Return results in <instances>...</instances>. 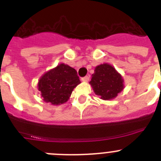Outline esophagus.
<instances>
[{
    "label": "esophagus",
    "instance_id": "obj_1",
    "mask_svg": "<svg viewBox=\"0 0 161 161\" xmlns=\"http://www.w3.org/2000/svg\"><path fill=\"white\" fill-rule=\"evenodd\" d=\"M81 80L84 82H88L89 80V76H85V77H82Z\"/></svg>",
    "mask_w": 161,
    "mask_h": 161
}]
</instances>
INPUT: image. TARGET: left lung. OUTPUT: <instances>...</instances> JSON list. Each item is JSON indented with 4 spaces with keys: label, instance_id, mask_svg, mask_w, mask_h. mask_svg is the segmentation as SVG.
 Segmentation results:
<instances>
[{
    "label": "left lung",
    "instance_id": "1",
    "mask_svg": "<svg viewBox=\"0 0 161 161\" xmlns=\"http://www.w3.org/2000/svg\"><path fill=\"white\" fill-rule=\"evenodd\" d=\"M95 94L102 100H111L124 88L123 79L113 66L103 64L95 68L89 82Z\"/></svg>",
    "mask_w": 161,
    "mask_h": 161
}]
</instances>
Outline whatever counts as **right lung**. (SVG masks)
Returning <instances> with one entry per match:
<instances>
[{
	"label": "right lung",
	"mask_w": 161,
	"mask_h": 161,
	"mask_svg": "<svg viewBox=\"0 0 161 161\" xmlns=\"http://www.w3.org/2000/svg\"><path fill=\"white\" fill-rule=\"evenodd\" d=\"M80 83L77 72L72 67L60 64L41 76L38 88L44 102L57 106L69 99L74 88Z\"/></svg>",
	"instance_id": "right-lung-1"
}]
</instances>
